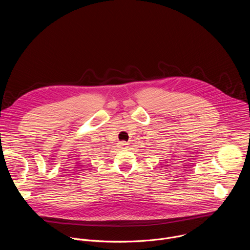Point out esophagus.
<instances>
[{
  "label": "esophagus",
  "mask_w": 250,
  "mask_h": 250,
  "mask_svg": "<svg viewBox=\"0 0 250 250\" xmlns=\"http://www.w3.org/2000/svg\"><path fill=\"white\" fill-rule=\"evenodd\" d=\"M127 142H125V141H122V142H120V146L122 147V148H126L127 147Z\"/></svg>",
  "instance_id": "esophagus-1"
}]
</instances>
